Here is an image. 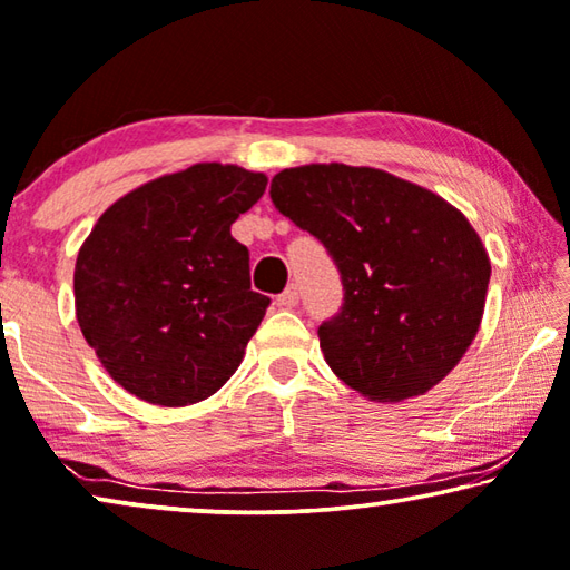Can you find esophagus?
<instances>
[{
	"label": "esophagus",
	"mask_w": 570,
	"mask_h": 570,
	"mask_svg": "<svg viewBox=\"0 0 570 570\" xmlns=\"http://www.w3.org/2000/svg\"><path fill=\"white\" fill-rule=\"evenodd\" d=\"M296 302H299V292H296V286H288L286 292H282L276 296V304L282 309H294Z\"/></svg>",
	"instance_id": "34e87169"
}]
</instances>
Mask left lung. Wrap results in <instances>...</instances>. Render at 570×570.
I'll return each instance as SVG.
<instances>
[{
  "mask_svg": "<svg viewBox=\"0 0 570 570\" xmlns=\"http://www.w3.org/2000/svg\"><path fill=\"white\" fill-rule=\"evenodd\" d=\"M271 199L343 276V309L317 330L335 376L389 404L438 386L479 333L491 276L463 212L381 168L345 164L284 168Z\"/></svg>",
  "mask_w": 570,
  "mask_h": 570,
  "instance_id": "left-lung-1",
  "label": "left lung"
}]
</instances>
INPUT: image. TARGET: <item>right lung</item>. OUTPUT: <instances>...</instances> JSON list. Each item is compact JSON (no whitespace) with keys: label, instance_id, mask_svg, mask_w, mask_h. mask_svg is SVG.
I'll use <instances>...</instances> for the list:
<instances>
[{"label":"right lung","instance_id":"right-lung-1","mask_svg":"<svg viewBox=\"0 0 570 570\" xmlns=\"http://www.w3.org/2000/svg\"><path fill=\"white\" fill-rule=\"evenodd\" d=\"M266 184L233 164H194L101 212L76 256V320L125 392L197 404L240 366L271 299L250 292L248 248L230 227Z\"/></svg>","mask_w":570,"mask_h":570}]
</instances>
